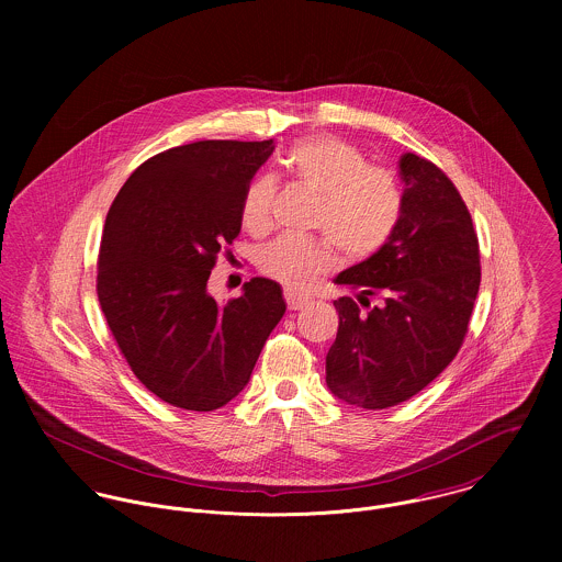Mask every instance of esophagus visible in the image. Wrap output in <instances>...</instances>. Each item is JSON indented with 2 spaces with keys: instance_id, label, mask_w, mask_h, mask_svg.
I'll return each mask as SVG.
<instances>
[{
  "instance_id": "34e87169",
  "label": "esophagus",
  "mask_w": 562,
  "mask_h": 562,
  "mask_svg": "<svg viewBox=\"0 0 562 562\" xmlns=\"http://www.w3.org/2000/svg\"><path fill=\"white\" fill-rule=\"evenodd\" d=\"M285 303H288V310H292V312H296V310H301L303 305H307V296H303V294H299V292H294V290H285Z\"/></svg>"
}]
</instances>
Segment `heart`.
Listing matches in <instances>:
<instances>
[{
    "label": "heart",
    "instance_id": "b5f03b06",
    "mask_svg": "<svg viewBox=\"0 0 562 562\" xmlns=\"http://www.w3.org/2000/svg\"><path fill=\"white\" fill-rule=\"evenodd\" d=\"M285 172L321 196L312 225L324 232L350 261L383 250L394 238L404 212V194L396 177L370 166L352 145L335 136L303 138L283 158ZM274 181L257 177L241 196V223L261 234L270 227ZM335 263L330 246L316 238H279L259 252V268L290 288H307Z\"/></svg>",
    "mask_w": 562,
    "mask_h": 562
}]
</instances>
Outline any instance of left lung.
<instances>
[{
  "label": "left lung",
  "mask_w": 562,
  "mask_h": 562,
  "mask_svg": "<svg viewBox=\"0 0 562 562\" xmlns=\"http://www.w3.org/2000/svg\"><path fill=\"white\" fill-rule=\"evenodd\" d=\"M401 179L394 238L335 279L357 299L333 303L339 326L326 385L339 401L372 411L408 401L450 366L481 288L479 236L454 183L415 154L402 156Z\"/></svg>",
  "instance_id": "obj_1"
}]
</instances>
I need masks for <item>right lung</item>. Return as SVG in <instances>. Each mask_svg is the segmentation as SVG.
I'll return each instance as SVG.
<instances>
[{
	"label": "right lung",
	"mask_w": 562,
	"mask_h": 562,
	"mask_svg": "<svg viewBox=\"0 0 562 562\" xmlns=\"http://www.w3.org/2000/svg\"><path fill=\"white\" fill-rule=\"evenodd\" d=\"M272 140H199L140 164L103 227L97 296L136 379L160 401L214 411L246 387L285 314L281 285L255 277L218 305L207 279L241 229V196Z\"/></svg>",
	"instance_id": "add662e5"
}]
</instances>
